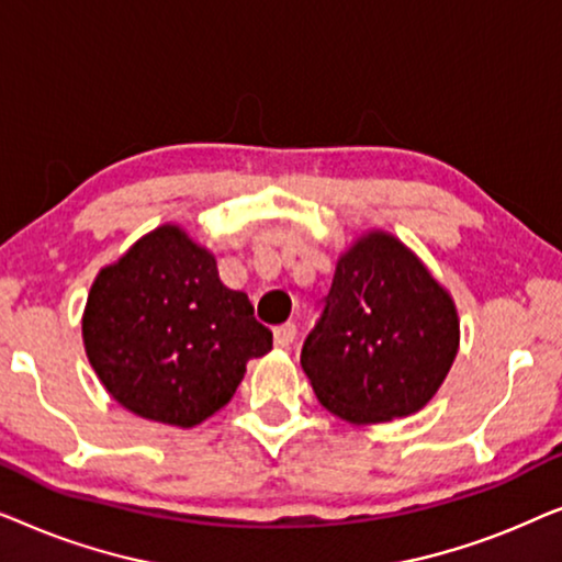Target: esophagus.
Wrapping results in <instances>:
<instances>
[{
    "mask_svg": "<svg viewBox=\"0 0 562 562\" xmlns=\"http://www.w3.org/2000/svg\"><path fill=\"white\" fill-rule=\"evenodd\" d=\"M273 340L279 348H289L291 342L296 340V325L294 322H286V325H279L273 329Z\"/></svg>",
    "mask_w": 562,
    "mask_h": 562,
    "instance_id": "34e87169",
    "label": "esophagus"
}]
</instances>
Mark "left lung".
<instances>
[{"label":"left lung","mask_w":562,"mask_h":562,"mask_svg":"<svg viewBox=\"0 0 562 562\" xmlns=\"http://www.w3.org/2000/svg\"><path fill=\"white\" fill-rule=\"evenodd\" d=\"M458 345L452 296L398 237L371 229L337 260L302 368L325 409L375 425L419 412L442 386Z\"/></svg>","instance_id":"left-lung-1"}]
</instances>
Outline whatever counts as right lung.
Here are the masks:
<instances>
[{"label": "right lung", "instance_id": "right-lung-1", "mask_svg": "<svg viewBox=\"0 0 562 562\" xmlns=\"http://www.w3.org/2000/svg\"><path fill=\"white\" fill-rule=\"evenodd\" d=\"M81 335L114 402L173 427L220 412L248 360L273 345L248 294L227 289L212 252L179 225L156 227L99 271Z\"/></svg>", "mask_w": 562, "mask_h": 562}]
</instances>
